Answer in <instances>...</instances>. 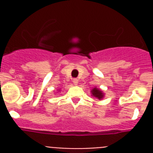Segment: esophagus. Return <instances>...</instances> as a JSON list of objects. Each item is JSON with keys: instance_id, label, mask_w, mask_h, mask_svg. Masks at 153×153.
<instances>
[{"instance_id": "1", "label": "esophagus", "mask_w": 153, "mask_h": 153, "mask_svg": "<svg viewBox=\"0 0 153 153\" xmlns=\"http://www.w3.org/2000/svg\"><path fill=\"white\" fill-rule=\"evenodd\" d=\"M73 83H74V85H77L78 84V79H73Z\"/></svg>"}]
</instances>
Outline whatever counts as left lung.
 Wrapping results in <instances>:
<instances>
[{"mask_svg":"<svg viewBox=\"0 0 153 153\" xmlns=\"http://www.w3.org/2000/svg\"><path fill=\"white\" fill-rule=\"evenodd\" d=\"M91 94L92 97H95V98L98 99L100 100H101L103 99V97H105L103 92L101 90H100V89L97 88V87H96V86L91 90Z\"/></svg>","mask_w":153,"mask_h":153,"instance_id":"1","label":"left lung"}]
</instances>
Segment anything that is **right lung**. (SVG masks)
Masks as SVG:
<instances>
[{"mask_svg": "<svg viewBox=\"0 0 153 153\" xmlns=\"http://www.w3.org/2000/svg\"><path fill=\"white\" fill-rule=\"evenodd\" d=\"M59 91H60V90H59Z\"/></svg>", "mask_w": 153, "mask_h": 153, "instance_id": "1", "label": "right lung"}]
</instances>
